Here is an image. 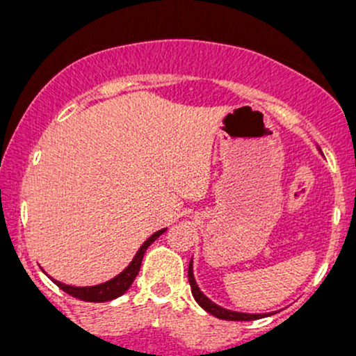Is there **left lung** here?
Returning <instances> with one entry per match:
<instances>
[{"label":"left lung","mask_w":356,"mask_h":356,"mask_svg":"<svg viewBox=\"0 0 356 356\" xmlns=\"http://www.w3.org/2000/svg\"><path fill=\"white\" fill-rule=\"evenodd\" d=\"M189 284H191V291H192V296H194V300L197 301L199 306L201 308L206 309L207 313L214 314L216 318H220V320H229V321H252V320H259V318H264V316H269V313H259V314H254V313H239V312H232V309H226L222 308V306L216 305L214 301H211L209 298H207L204 293L199 289L197 283H195V277H194V271H192V259L189 263Z\"/></svg>","instance_id":"8db88e82"}]
</instances>
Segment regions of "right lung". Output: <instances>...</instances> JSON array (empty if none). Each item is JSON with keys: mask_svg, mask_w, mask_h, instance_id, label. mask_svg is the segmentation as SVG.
<instances>
[{"mask_svg": "<svg viewBox=\"0 0 356 356\" xmlns=\"http://www.w3.org/2000/svg\"><path fill=\"white\" fill-rule=\"evenodd\" d=\"M165 231H167V227L154 232V234L150 236V238L147 239L144 244H142L140 249L137 251V254L134 256L132 261H130L129 266H127L122 273H118L115 277L105 281V283H100L95 286H72V284H65V283H61V281L53 280V277L50 276L51 281L58 286L60 289H63L65 293L79 298V300H81V301H90V303H104V301L115 300V298L124 295L127 289L130 288V284L134 283V280H136V276L138 275V269H140L142 257H144L147 248H149L150 244H152L154 241L159 238V236L164 234Z\"/></svg>", "mask_w": 356, "mask_h": 356, "instance_id": "add662e5", "label": "right lung"}]
</instances>
